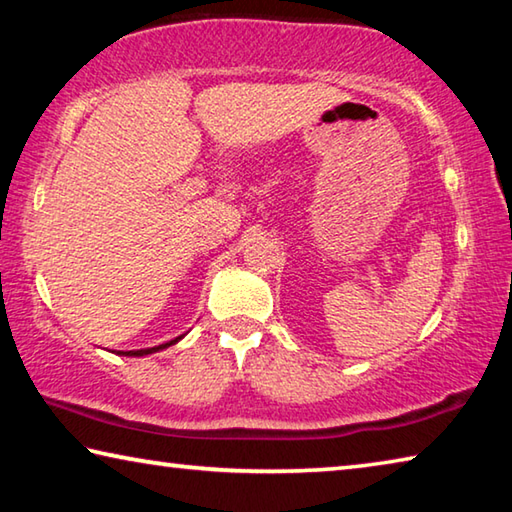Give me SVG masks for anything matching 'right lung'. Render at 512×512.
I'll list each match as a JSON object with an SVG mask.
<instances>
[{
	"instance_id": "add662e5",
	"label": "right lung",
	"mask_w": 512,
	"mask_h": 512,
	"mask_svg": "<svg viewBox=\"0 0 512 512\" xmlns=\"http://www.w3.org/2000/svg\"><path fill=\"white\" fill-rule=\"evenodd\" d=\"M183 336H185V334H183ZM183 336H178V339H173V341H169V343L155 345V348H146V350H128V352H119V354H126V357H144V354H153V352H160V350H164V348H169V345L178 343L180 339H183Z\"/></svg>"
}]
</instances>
